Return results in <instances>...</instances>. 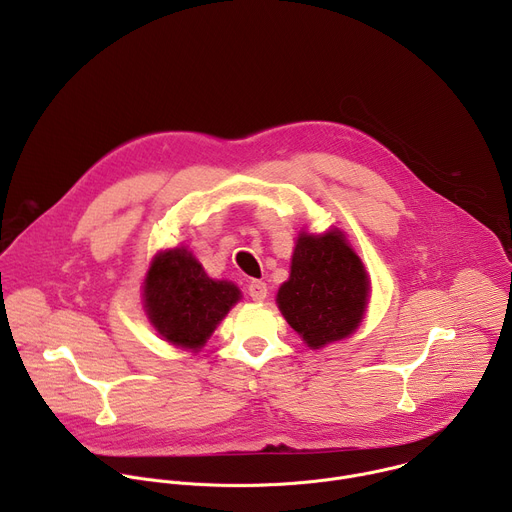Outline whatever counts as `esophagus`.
<instances>
[{
	"instance_id": "esophagus-1",
	"label": "esophagus",
	"mask_w": 512,
	"mask_h": 512,
	"mask_svg": "<svg viewBox=\"0 0 512 512\" xmlns=\"http://www.w3.org/2000/svg\"><path fill=\"white\" fill-rule=\"evenodd\" d=\"M249 296L253 298V302H263L267 298V283L253 279L249 283Z\"/></svg>"
}]
</instances>
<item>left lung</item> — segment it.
I'll return each mask as SVG.
<instances>
[{"label":"left lung","instance_id":"8db88e82","mask_svg":"<svg viewBox=\"0 0 512 512\" xmlns=\"http://www.w3.org/2000/svg\"><path fill=\"white\" fill-rule=\"evenodd\" d=\"M369 298V273L340 229L322 235L300 231L289 279L279 285L275 302L312 350L352 336Z\"/></svg>","mask_w":512,"mask_h":512}]
</instances>
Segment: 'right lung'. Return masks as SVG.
I'll list each match as a JSON object with an SVG mask.
<instances>
[{
  "mask_svg": "<svg viewBox=\"0 0 512 512\" xmlns=\"http://www.w3.org/2000/svg\"><path fill=\"white\" fill-rule=\"evenodd\" d=\"M241 289L212 279L188 247L160 251L143 279V310L170 344L198 352L241 300Z\"/></svg>",
  "mask_w": 512,
  "mask_h": 512,
  "instance_id": "obj_1",
  "label": "right lung"
}]
</instances>
